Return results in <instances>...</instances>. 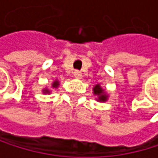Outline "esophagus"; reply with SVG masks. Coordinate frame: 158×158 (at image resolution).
Masks as SVG:
<instances>
[{"mask_svg": "<svg viewBox=\"0 0 158 158\" xmlns=\"http://www.w3.org/2000/svg\"><path fill=\"white\" fill-rule=\"evenodd\" d=\"M74 77H77V78H81L82 75H81V73L80 71L76 70V71L74 72Z\"/></svg>", "mask_w": 158, "mask_h": 158, "instance_id": "esophagus-1", "label": "esophagus"}]
</instances>
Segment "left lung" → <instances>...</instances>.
I'll use <instances>...</instances> for the list:
<instances>
[{
    "instance_id": "left-lung-1",
    "label": "left lung",
    "mask_w": 158,
    "mask_h": 158,
    "mask_svg": "<svg viewBox=\"0 0 158 158\" xmlns=\"http://www.w3.org/2000/svg\"><path fill=\"white\" fill-rule=\"evenodd\" d=\"M93 91H94V95H96V96L98 97V98H97L98 101L104 102V101L107 100L108 96H107V94H106L105 91L100 87L99 84L95 85V87L93 88Z\"/></svg>"
}]
</instances>
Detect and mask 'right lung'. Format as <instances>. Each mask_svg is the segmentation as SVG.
Listing matches in <instances>:
<instances>
[{
	"label": "right lung",
	"instance_id": "add662e5",
	"mask_svg": "<svg viewBox=\"0 0 158 158\" xmlns=\"http://www.w3.org/2000/svg\"><path fill=\"white\" fill-rule=\"evenodd\" d=\"M59 85H60V82H59L58 81H55L53 82V84H52V87H53V88H58ZM50 92H51V91L48 90V89H46V88L42 90V93H44V94H49Z\"/></svg>",
	"mask_w": 158,
	"mask_h": 158
}]
</instances>
